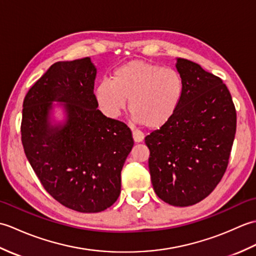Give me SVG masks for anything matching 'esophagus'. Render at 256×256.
<instances>
[{"instance_id": "obj_1", "label": "esophagus", "mask_w": 256, "mask_h": 256, "mask_svg": "<svg viewBox=\"0 0 256 256\" xmlns=\"http://www.w3.org/2000/svg\"><path fill=\"white\" fill-rule=\"evenodd\" d=\"M133 140L135 143H140L144 140V134L140 131H133Z\"/></svg>"}]
</instances>
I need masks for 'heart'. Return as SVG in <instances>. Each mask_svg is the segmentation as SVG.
Returning a JSON list of instances; mask_svg holds the SVG:
<instances>
[{"instance_id": "1", "label": "heart", "mask_w": 256, "mask_h": 256, "mask_svg": "<svg viewBox=\"0 0 256 256\" xmlns=\"http://www.w3.org/2000/svg\"><path fill=\"white\" fill-rule=\"evenodd\" d=\"M184 80L172 68L143 60L122 64L113 79H103L96 86V96L108 116H118L128 106L138 122L160 128L175 116L182 99Z\"/></svg>"}]
</instances>
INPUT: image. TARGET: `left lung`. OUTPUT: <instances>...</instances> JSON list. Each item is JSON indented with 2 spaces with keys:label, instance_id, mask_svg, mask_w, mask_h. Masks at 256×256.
Returning <instances> with one entry per match:
<instances>
[{
  "label": "left lung",
  "instance_id": "8db88e82",
  "mask_svg": "<svg viewBox=\"0 0 256 256\" xmlns=\"http://www.w3.org/2000/svg\"><path fill=\"white\" fill-rule=\"evenodd\" d=\"M184 80L175 116L145 138L156 194L166 204L188 206L204 199L224 177L236 130V112L222 80L200 64L176 59Z\"/></svg>",
  "mask_w": 256,
  "mask_h": 256
}]
</instances>
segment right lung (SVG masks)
<instances>
[{"mask_svg": "<svg viewBox=\"0 0 256 256\" xmlns=\"http://www.w3.org/2000/svg\"><path fill=\"white\" fill-rule=\"evenodd\" d=\"M96 68L89 57L54 64L23 102L22 143L46 192L74 211L100 212L121 192V170L132 132L103 116L94 94ZM54 102L65 113L52 120Z\"/></svg>", "mask_w": 256, "mask_h": 256, "instance_id": "add662e5", "label": "right lung"}]
</instances>
